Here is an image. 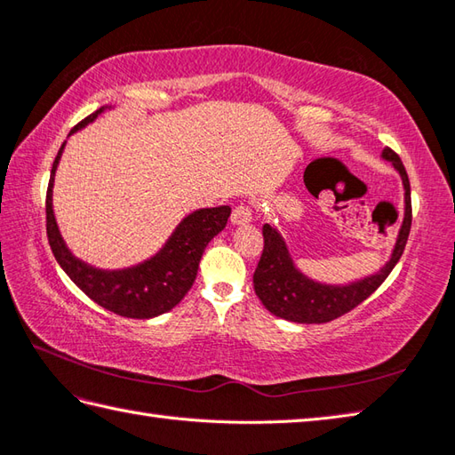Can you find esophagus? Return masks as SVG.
I'll return each instance as SVG.
<instances>
[{"label":"esophagus","mask_w":455,"mask_h":455,"mask_svg":"<svg viewBox=\"0 0 455 455\" xmlns=\"http://www.w3.org/2000/svg\"><path fill=\"white\" fill-rule=\"evenodd\" d=\"M230 222L233 225L240 227V225H248L252 222V211L246 207V204H238V207L233 209V215H230Z\"/></svg>","instance_id":"esophagus-1"}]
</instances>
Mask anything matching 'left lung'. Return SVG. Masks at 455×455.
I'll list each match as a JSON object with an SVG mask.
<instances>
[{
  "label": "left lung",
  "instance_id": "8db88e82",
  "mask_svg": "<svg viewBox=\"0 0 455 455\" xmlns=\"http://www.w3.org/2000/svg\"><path fill=\"white\" fill-rule=\"evenodd\" d=\"M380 157L395 167L404 189L403 220H400L395 246L390 251L388 260L377 272H371L357 280L345 283L319 282L298 268L286 238L274 225L266 222L262 227L264 251L254 272V290L270 314L293 323H327L347 314V311H351L353 307H357L393 272L400 256L404 252L408 233H411V183H408L403 162H400V157L393 149L385 148Z\"/></svg>",
  "mask_w": 455,
  "mask_h": 455
}]
</instances>
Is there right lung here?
Instances as JSON below:
<instances>
[{"label":"right lung","mask_w":455,"mask_h":455,"mask_svg":"<svg viewBox=\"0 0 455 455\" xmlns=\"http://www.w3.org/2000/svg\"><path fill=\"white\" fill-rule=\"evenodd\" d=\"M112 108L114 106H102L76 124L68 136L86 128L98 116ZM65 146L67 141L60 146L52 164L47 189V236L59 266L88 298L118 315L151 319L173 309L191 290L204 248L227 227L230 207L197 209L185 215L162 248L146 260L126 268H98L73 254L60 235L52 211V187Z\"/></svg>","instance_id":"right-lung-1"}]
</instances>
